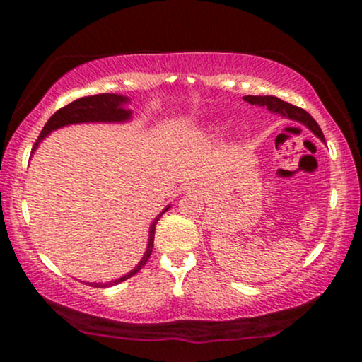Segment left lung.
<instances>
[{
	"label": "left lung",
	"mask_w": 362,
	"mask_h": 362,
	"mask_svg": "<svg viewBox=\"0 0 362 362\" xmlns=\"http://www.w3.org/2000/svg\"><path fill=\"white\" fill-rule=\"evenodd\" d=\"M244 100L252 103V105L267 107L272 113H280L281 117L290 118V120H295V122L303 123V125L308 127L310 130L313 132L315 135L320 138V140L325 141L323 132H321L320 125L315 122V118L311 117L308 112L303 110V108L291 105V103L280 100V98H276V97H274V95H245Z\"/></svg>",
	"instance_id": "1"
}]
</instances>
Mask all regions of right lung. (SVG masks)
Masks as SVG:
<instances>
[{"label":"right lung","mask_w":362,"mask_h":362,"mask_svg":"<svg viewBox=\"0 0 362 362\" xmlns=\"http://www.w3.org/2000/svg\"><path fill=\"white\" fill-rule=\"evenodd\" d=\"M125 103H128V97L125 95H117V93H98V95H90V97H82L74 100L69 105L59 108V110L54 113V115L49 118L46 125H44L42 132L39 133L37 141L34 143L33 151L36 150L39 143H41L42 138H46L49 133L52 130H57V128L66 127V125H72V123H88V122H105V123H115V122H127L132 118V110H127ZM170 209V206L166 207L165 211L161 212L160 216L153 221V224L150 227V239H148V247L145 255L140 260L135 269H133L130 274L120 276L118 280L108 281V284H87L90 286H95V288H107V286L122 284L133 276L135 274H138L145 264L150 259L151 250H153V240H155V227L156 222L160 221V217L165 214V212Z\"/></svg>","instance_id":"1"}]
</instances>
